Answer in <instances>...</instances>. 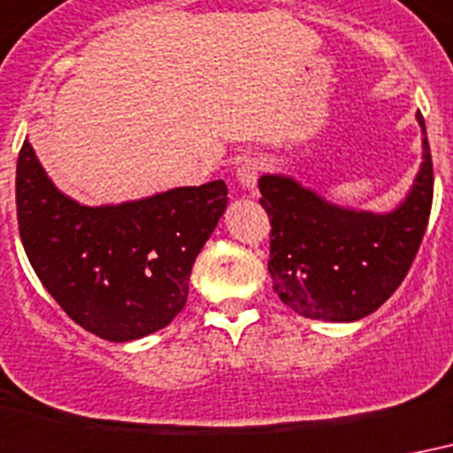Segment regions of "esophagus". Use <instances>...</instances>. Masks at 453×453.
I'll return each mask as SVG.
<instances>
[{"mask_svg": "<svg viewBox=\"0 0 453 453\" xmlns=\"http://www.w3.org/2000/svg\"><path fill=\"white\" fill-rule=\"evenodd\" d=\"M259 172H262V160L259 157H245L243 163L236 167V177L245 188H252L257 184Z\"/></svg>", "mask_w": 453, "mask_h": 453, "instance_id": "esophagus-1", "label": "esophagus"}]
</instances>
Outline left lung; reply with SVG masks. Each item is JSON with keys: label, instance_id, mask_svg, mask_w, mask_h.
<instances>
[{"label": "left lung", "instance_id": "obj_1", "mask_svg": "<svg viewBox=\"0 0 453 453\" xmlns=\"http://www.w3.org/2000/svg\"><path fill=\"white\" fill-rule=\"evenodd\" d=\"M418 122L426 132L423 115ZM433 156L411 194L390 215L338 208L288 177H259L269 215V274L290 310L321 321H357L376 311L409 274L433 208Z\"/></svg>", "mask_w": 453, "mask_h": 453}]
</instances>
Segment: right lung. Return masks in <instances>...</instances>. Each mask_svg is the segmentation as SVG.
I'll list each match as a JSON object with an SVG mask.
<instances>
[{"label": "right lung", "instance_id": "1", "mask_svg": "<svg viewBox=\"0 0 453 453\" xmlns=\"http://www.w3.org/2000/svg\"><path fill=\"white\" fill-rule=\"evenodd\" d=\"M226 201L217 179L87 208L49 181L30 143L19 153L16 212L35 274L77 326L111 342L160 331L184 310L194 262Z\"/></svg>", "mask_w": 453, "mask_h": 453}]
</instances>
